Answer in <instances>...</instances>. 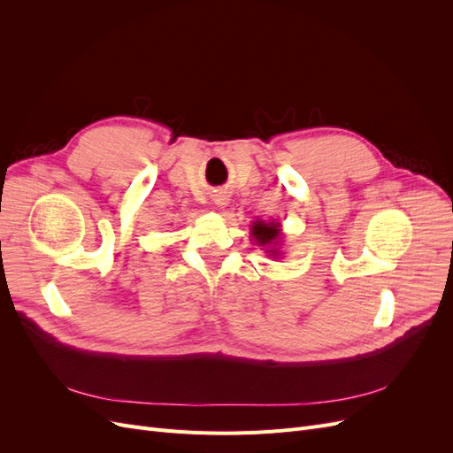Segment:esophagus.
<instances>
[{
	"mask_svg": "<svg viewBox=\"0 0 453 453\" xmlns=\"http://www.w3.org/2000/svg\"><path fill=\"white\" fill-rule=\"evenodd\" d=\"M215 203L219 205V208H223V205H226V203H228V198H225V196H217V198H215Z\"/></svg>",
	"mask_w": 453,
	"mask_h": 453,
	"instance_id": "obj_1",
	"label": "esophagus"
}]
</instances>
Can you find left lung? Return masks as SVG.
Listing matches in <instances>:
<instances>
[{
  "label": "left lung",
  "instance_id": "8db88e82",
  "mask_svg": "<svg viewBox=\"0 0 453 453\" xmlns=\"http://www.w3.org/2000/svg\"><path fill=\"white\" fill-rule=\"evenodd\" d=\"M251 236L258 245H273L280 238V223H265L255 221L251 226ZM268 253L278 255L276 250H268Z\"/></svg>",
  "mask_w": 453,
  "mask_h": 453
}]
</instances>
